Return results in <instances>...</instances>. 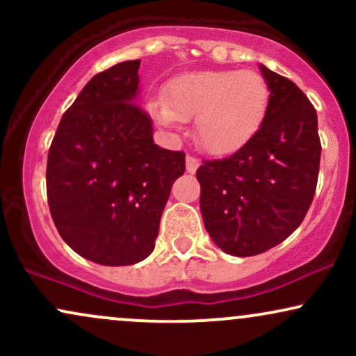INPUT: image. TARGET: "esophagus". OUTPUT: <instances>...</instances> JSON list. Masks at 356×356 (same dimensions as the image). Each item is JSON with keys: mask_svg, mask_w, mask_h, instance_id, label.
I'll list each match as a JSON object with an SVG mask.
<instances>
[{"mask_svg": "<svg viewBox=\"0 0 356 356\" xmlns=\"http://www.w3.org/2000/svg\"><path fill=\"white\" fill-rule=\"evenodd\" d=\"M199 167V161L195 157H192V155H187L186 157V170L189 174H194L195 170H197Z\"/></svg>", "mask_w": 356, "mask_h": 356, "instance_id": "obj_1", "label": "esophagus"}]
</instances>
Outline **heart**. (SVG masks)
<instances>
[{
    "label": "heart",
    "mask_w": 356,
    "mask_h": 356,
    "mask_svg": "<svg viewBox=\"0 0 356 356\" xmlns=\"http://www.w3.org/2000/svg\"><path fill=\"white\" fill-rule=\"evenodd\" d=\"M269 87L251 70H201L175 76L165 100L150 104L161 125L179 129L195 118V140L207 154L227 157L244 149L264 124Z\"/></svg>",
    "instance_id": "1"
}]
</instances>
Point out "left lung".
Wrapping results in <instances>:
<instances>
[{"label": "left lung", "instance_id": "obj_1", "mask_svg": "<svg viewBox=\"0 0 356 356\" xmlns=\"http://www.w3.org/2000/svg\"><path fill=\"white\" fill-rule=\"evenodd\" d=\"M269 87L264 124L249 144L197 169L204 226L232 256L277 246L303 222L320 170L321 144L312 102L291 80L259 65Z\"/></svg>", "mask_w": 356, "mask_h": 356}]
</instances>
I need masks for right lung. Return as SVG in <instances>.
I'll list each match as a JSON object with an SVG mask.
<instances>
[{
	"mask_svg": "<svg viewBox=\"0 0 356 356\" xmlns=\"http://www.w3.org/2000/svg\"><path fill=\"white\" fill-rule=\"evenodd\" d=\"M140 60L97 73L63 113L47 164V195L65 243L104 266L154 251L161 216L186 154L154 144L137 105Z\"/></svg>",
	"mask_w": 356,
	"mask_h": 356,
	"instance_id": "obj_1",
	"label": "right lung"
}]
</instances>
